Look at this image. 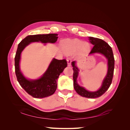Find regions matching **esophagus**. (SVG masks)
<instances>
[{
  "instance_id": "1",
  "label": "esophagus",
  "mask_w": 130,
  "mask_h": 130,
  "mask_svg": "<svg viewBox=\"0 0 130 130\" xmlns=\"http://www.w3.org/2000/svg\"><path fill=\"white\" fill-rule=\"evenodd\" d=\"M67 62H68V67H70L71 62V59H70V58L68 57L67 59Z\"/></svg>"
}]
</instances>
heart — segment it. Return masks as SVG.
<instances>
[{
	"label": "heart",
	"mask_w": 130,
	"mask_h": 130,
	"mask_svg": "<svg viewBox=\"0 0 130 130\" xmlns=\"http://www.w3.org/2000/svg\"><path fill=\"white\" fill-rule=\"evenodd\" d=\"M60 48L65 54L70 55L77 51L80 55L89 50L90 45L87 42H82L78 39H67L62 40L60 44Z\"/></svg>",
	"instance_id": "1"
}]
</instances>
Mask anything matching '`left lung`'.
I'll return each instance as SVG.
<instances>
[{"instance_id":"8db88e82","label":"left lung","mask_w":130,"mask_h":130,"mask_svg":"<svg viewBox=\"0 0 130 130\" xmlns=\"http://www.w3.org/2000/svg\"><path fill=\"white\" fill-rule=\"evenodd\" d=\"M89 42L93 45L92 50L89 55L100 54L103 55L107 60L108 70L106 76L104 77L102 85L99 89L95 92H91L87 90L84 87L80 86L77 82V78L79 75V68L76 66V61H74L71 62L73 68L74 88L76 93L83 97L88 98H98L106 92L112 83L113 75L114 72L115 59L113 54L112 49L108 44L100 38L89 37Z\"/></svg>"}]
</instances>
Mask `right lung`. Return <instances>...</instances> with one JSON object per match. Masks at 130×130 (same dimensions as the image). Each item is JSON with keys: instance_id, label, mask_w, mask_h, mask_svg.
Returning a JSON list of instances; mask_svg holds the SVG:
<instances>
[{"instance_id": "1", "label": "right lung", "mask_w": 130, "mask_h": 130, "mask_svg": "<svg viewBox=\"0 0 130 130\" xmlns=\"http://www.w3.org/2000/svg\"><path fill=\"white\" fill-rule=\"evenodd\" d=\"M57 35L52 34L29 35L18 44L14 59L17 78L22 88L34 98H42L53 94L57 88V79L67 68V61L65 59L59 60L54 58L46 71L40 78L28 79L24 76L20 69L21 53L26 46L32 42L54 43L58 38Z\"/></svg>"}]
</instances>
